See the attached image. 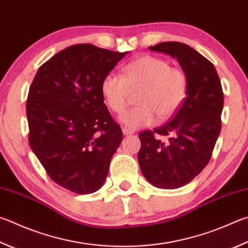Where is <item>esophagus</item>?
I'll return each instance as SVG.
<instances>
[{
	"instance_id": "1",
	"label": "esophagus",
	"mask_w": 248,
	"mask_h": 248,
	"mask_svg": "<svg viewBox=\"0 0 248 248\" xmlns=\"http://www.w3.org/2000/svg\"><path fill=\"white\" fill-rule=\"evenodd\" d=\"M123 133L124 134V136H131V134H133L134 132L132 131V130H130L128 128H123Z\"/></svg>"
}]
</instances>
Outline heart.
Masks as SVG:
<instances>
[{
    "instance_id": "obj_1",
    "label": "heart",
    "mask_w": 248,
    "mask_h": 248,
    "mask_svg": "<svg viewBox=\"0 0 248 248\" xmlns=\"http://www.w3.org/2000/svg\"><path fill=\"white\" fill-rule=\"evenodd\" d=\"M142 89L141 104L120 117L125 128L138 129L154 124L158 117L167 119L174 115L186 100L187 77L179 67L153 55L137 58L123 69V76L108 74L102 81V94L107 106L121 114L127 108L130 92Z\"/></svg>"
}]
</instances>
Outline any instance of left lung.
I'll list each match as a JSON object with an SVG mask.
<instances>
[{"label":"left lung","mask_w":248,"mask_h":248,"mask_svg":"<svg viewBox=\"0 0 248 248\" xmlns=\"http://www.w3.org/2000/svg\"><path fill=\"white\" fill-rule=\"evenodd\" d=\"M175 58L187 77L186 100L173 118L154 131L140 132V168L148 182L159 188L190 183L209 163L221 130L223 92L215 66L181 42L150 46ZM168 135L165 143L155 134Z\"/></svg>","instance_id":"obj_1"}]
</instances>
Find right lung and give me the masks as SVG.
Listing matches in <instances>:
<instances>
[{
	"label": "right lung",
	"instance_id": "obj_1",
	"mask_svg": "<svg viewBox=\"0 0 248 248\" xmlns=\"http://www.w3.org/2000/svg\"><path fill=\"white\" fill-rule=\"evenodd\" d=\"M128 52L76 44L40 67L27 98L29 144L48 177L76 194L100 190L123 141L102 81Z\"/></svg>",
	"mask_w": 248,
	"mask_h": 248
}]
</instances>
